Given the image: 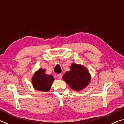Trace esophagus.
Instances as JSON below:
<instances>
[{"mask_svg":"<svg viewBox=\"0 0 124 124\" xmlns=\"http://www.w3.org/2000/svg\"><path fill=\"white\" fill-rule=\"evenodd\" d=\"M57 78L58 79H61L62 78V74H57Z\"/></svg>","mask_w":124,"mask_h":124,"instance_id":"obj_1","label":"esophagus"}]
</instances>
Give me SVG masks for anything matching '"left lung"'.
Segmentation results:
<instances>
[{"mask_svg": "<svg viewBox=\"0 0 124 124\" xmlns=\"http://www.w3.org/2000/svg\"><path fill=\"white\" fill-rule=\"evenodd\" d=\"M63 80L72 89L81 91L89 84L91 76L88 70L81 64L72 63L70 70L63 75Z\"/></svg>", "mask_w": 124, "mask_h": 124, "instance_id": "1", "label": "left lung"}]
</instances>
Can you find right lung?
I'll use <instances>...</instances> for the list:
<instances>
[{
	"instance_id": "add662e5",
	"label": "right lung",
	"mask_w": 124,
	"mask_h": 124,
	"mask_svg": "<svg viewBox=\"0 0 124 124\" xmlns=\"http://www.w3.org/2000/svg\"><path fill=\"white\" fill-rule=\"evenodd\" d=\"M54 80V78L52 75L46 74L45 69L39 68L32 76V84L37 91L47 92L50 89Z\"/></svg>"
}]
</instances>
